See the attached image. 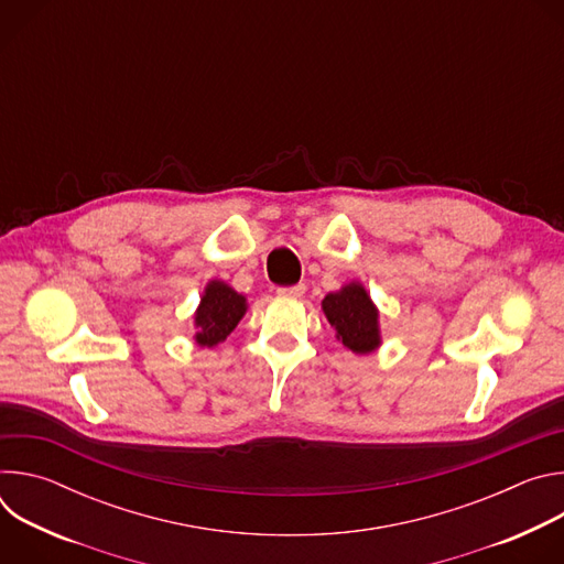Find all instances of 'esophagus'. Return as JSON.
<instances>
[{
	"mask_svg": "<svg viewBox=\"0 0 564 564\" xmlns=\"http://www.w3.org/2000/svg\"><path fill=\"white\" fill-rule=\"evenodd\" d=\"M279 294L281 296H292V299H299L305 294V285L303 283H296V285H288V288H279Z\"/></svg>",
	"mask_w": 564,
	"mask_h": 564,
	"instance_id": "obj_1",
	"label": "esophagus"
}]
</instances>
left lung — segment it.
<instances>
[{
    "label": "left lung",
    "mask_w": 564,
    "mask_h": 564,
    "mask_svg": "<svg viewBox=\"0 0 564 564\" xmlns=\"http://www.w3.org/2000/svg\"><path fill=\"white\" fill-rule=\"evenodd\" d=\"M324 312L346 348L368 355L379 346L377 310L359 283H350L324 299Z\"/></svg>",
    "instance_id": "8db88e82"
}]
</instances>
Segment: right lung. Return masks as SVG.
<instances>
[{
	"label": "right lung",
	"instance_id": "obj_1",
	"mask_svg": "<svg viewBox=\"0 0 564 564\" xmlns=\"http://www.w3.org/2000/svg\"><path fill=\"white\" fill-rule=\"evenodd\" d=\"M243 314H246V296H240L238 292H234L229 285L220 281H212L196 312V328H198L196 341L207 348L225 341Z\"/></svg>",
	"mask_w": 564,
	"mask_h": 564
}]
</instances>
